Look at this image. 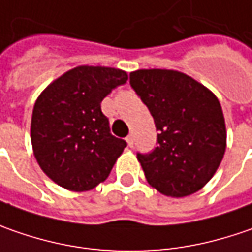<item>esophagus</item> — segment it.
I'll list each match as a JSON object with an SVG mask.
<instances>
[{
	"label": "esophagus",
	"mask_w": 252,
	"mask_h": 252,
	"mask_svg": "<svg viewBox=\"0 0 252 252\" xmlns=\"http://www.w3.org/2000/svg\"><path fill=\"white\" fill-rule=\"evenodd\" d=\"M126 139V144H128V147H134V135H132V134H129V135H128Z\"/></svg>",
	"instance_id": "esophagus-1"
}]
</instances>
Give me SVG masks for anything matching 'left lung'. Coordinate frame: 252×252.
<instances>
[{
  "label": "left lung",
  "mask_w": 252,
  "mask_h": 252,
  "mask_svg": "<svg viewBox=\"0 0 252 252\" xmlns=\"http://www.w3.org/2000/svg\"><path fill=\"white\" fill-rule=\"evenodd\" d=\"M129 83L154 117L158 145L137 154L148 183L170 197L200 190L224 157L227 132L219 98L178 70L141 69Z\"/></svg>",
  "instance_id": "8db88e82"
}]
</instances>
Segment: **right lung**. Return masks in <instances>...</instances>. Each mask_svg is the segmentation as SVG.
Here are the masks:
<instances>
[{
    "instance_id": "right-lung-1",
    "label": "right lung",
    "mask_w": 252,
    "mask_h": 252,
    "mask_svg": "<svg viewBox=\"0 0 252 252\" xmlns=\"http://www.w3.org/2000/svg\"><path fill=\"white\" fill-rule=\"evenodd\" d=\"M126 80L120 69L77 66L39 94L31 121L32 149L55 183L87 191L108 178L126 142L111 135L101 101Z\"/></svg>"
}]
</instances>
